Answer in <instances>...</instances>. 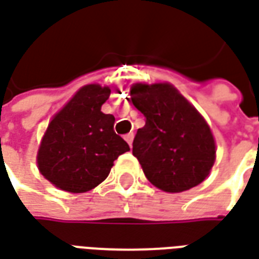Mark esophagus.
<instances>
[{
	"instance_id": "34e87169",
	"label": "esophagus",
	"mask_w": 259,
	"mask_h": 259,
	"mask_svg": "<svg viewBox=\"0 0 259 259\" xmlns=\"http://www.w3.org/2000/svg\"><path fill=\"white\" fill-rule=\"evenodd\" d=\"M133 137H135V136H133V133H129V135L124 136V140L127 141V144H129L130 147H132V144H133Z\"/></svg>"
}]
</instances>
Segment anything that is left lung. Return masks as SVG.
<instances>
[{
  "mask_svg": "<svg viewBox=\"0 0 259 259\" xmlns=\"http://www.w3.org/2000/svg\"><path fill=\"white\" fill-rule=\"evenodd\" d=\"M130 100L146 116L133 140V155L147 179L166 193L190 190L204 182L217 150L198 111L168 83H136Z\"/></svg>",
  "mask_w": 259,
  "mask_h": 259,
  "instance_id": "1",
  "label": "left lung"
}]
</instances>
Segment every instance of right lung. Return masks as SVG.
<instances>
[{"label":"right lung","mask_w":259,"mask_h":259,"mask_svg":"<svg viewBox=\"0 0 259 259\" xmlns=\"http://www.w3.org/2000/svg\"><path fill=\"white\" fill-rule=\"evenodd\" d=\"M109 87L87 84L50 122L37 154L41 175L55 187L85 193L107 179L129 144L113 132L115 118L102 113Z\"/></svg>","instance_id":"right-lung-1"}]
</instances>
